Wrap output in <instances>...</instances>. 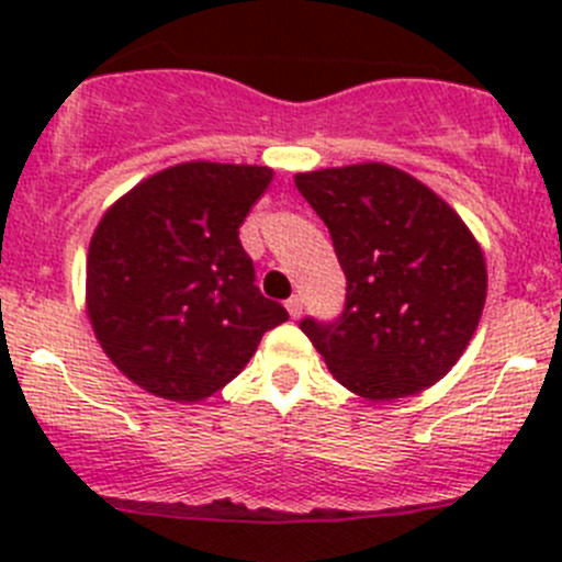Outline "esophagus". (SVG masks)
Returning a JSON list of instances; mask_svg holds the SVG:
<instances>
[{"label":"esophagus","instance_id":"1","mask_svg":"<svg viewBox=\"0 0 562 562\" xmlns=\"http://www.w3.org/2000/svg\"><path fill=\"white\" fill-rule=\"evenodd\" d=\"M285 307H288V315H291L293 321H296V317H302L304 304H302V299H299V296H291V299H288Z\"/></svg>","mask_w":562,"mask_h":562}]
</instances>
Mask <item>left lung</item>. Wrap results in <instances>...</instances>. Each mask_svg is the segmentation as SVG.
I'll use <instances>...</instances> for the list:
<instances>
[{
    "mask_svg": "<svg viewBox=\"0 0 562 562\" xmlns=\"http://www.w3.org/2000/svg\"><path fill=\"white\" fill-rule=\"evenodd\" d=\"M348 277L334 323L304 317L331 375L364 400L435 386L464 353L486 299V263L462 217L386 162L296 173Z\"/></svg>",
    "mask_w": 562,
    "mask_h": 562,
    "instance_id": "8db88e82",
    "label": "left lung"
}]
</instances>
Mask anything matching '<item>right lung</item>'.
Returning a JSON list of instances; mask_svg holds the SVG:
<instances>
[{"label": "right lung", "mask_w": 562, "mask_h": 562, "mask_svg": "<svg viewBox=\"0 0 562 562\" xmlns=\"http://www.w3.org/2000/svg\"><path fill=\"white\" fill-rule=\"evenodd\" d=\"M271 176L266 166L181 162L103 214L87 258V315L135 386L173 402L206 400L288 321L258 291L239 241Z\"/></svg>", "instance_id": "add662e5"}]
</instances>
